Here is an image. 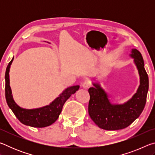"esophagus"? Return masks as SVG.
<instances>
[{
    "instance_id": "obj_1",
    "label": "esophagus",
    "mask_w": 155,
    "mask_h": 155,
    "mask_svg": "<svg viewBox=\"0 0 155 155\" xmlns=\"http://www.w3.org/2000/svg\"><path fill=\"white\" fill-rule=\"evenodd\" d=\"M82 86H83V87L84 89H88V88L90 87V86H91L90 81H85V82H84V83H83Z\"/></svg>"
}]
</instances>
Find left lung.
I'll return each mask as SVG.
<instances>
[{
  "label": "left lung",
  "mask_w": 155,
  "mask_h": 155,
  "mask_svg": "<svg viewBox=\"0 0 155 155\" xmlns=\"http://www.w3.org/2000/svg\"><path fill=\"white\" fill-rule=\"evenodd\" d=\"M130 57L140 76V85L136 93L123 104H112L109 96L99 83H92L94 87L89 88L90 99L88 112L91 119L98 127L104 130L123 129L138 118L143 111L146 102L149 81L144 68V62L140 52L131 50Z\"/></svg>",
  "instance_id": "obj_1"
}]
</instances>
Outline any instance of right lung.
<instances>
[{"label":"right lung","instance_id":"obj_1","mask_svg":"<svg viewBox=\"0 0 155 155\" xmlns=\"http://www.w3.org/2000/svg\"><path fill=\"white\" fill-rule=\"evenodd\" d=\"M13 60L14 57L9 63L5 72V98L9 107L19 121L25 125L31 127L43 128L52 124L58 119L63 106L67 100L79 89L80 86L74 85L65 89L48 105L31 109L22 108L18 105L13 98L12 89L9 85V70Z\"/></svg>","mask_w":155,"mask_h":155}]
</instances>
